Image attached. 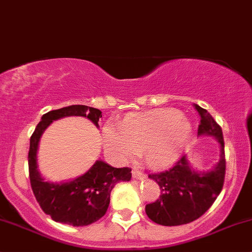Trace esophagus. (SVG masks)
<instances>
[{
	"label": "esophagus",
	"instance_id": "1",
	"mask_svg": "<svg viewBox=\"0 0 252 252\" xmlns=\"http://www.w3.org/2000/svg\"><path fill=\"white\" fill-rule=\"evenodd\" d=\"M131 174H133L134 179H144V178H146V174H145L144 172L140 171V169H138V168H133V171H131Z\"/></svg>",
	"mask_w": 252,
	"mask_h": 252
}]
</instances>
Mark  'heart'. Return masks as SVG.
Returning <instances> with one entry per match:
<instances>
[{
	"label": "heart",
	"instance_id": "1",
	"mask_svg": "<svg viewBox=\"0 0 252 252\" xmlns=\"http://www.w3.org/2000/svg\"><path fill=\"white\" fill-rule=\"evenodd\" d=\"M191 134V126L177 110H155L126 117L122 124L107 122L102 129L107 154L126 161L144 151L150 166L171 164Z\"/></svg>",
	"mask_w": 252,
	"mask_h": 252
}]
</instances>
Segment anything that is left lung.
<instances>
[{
    "label": "left lung",
    "mask_w": 252,
    "mask_h": 252,
    "mask_svg": "<svg viewBox=\"0 0 252 252\" xmlns=\"http://www.w3.org/2000/svg\"><path fill=\"white\" fill-rule=\"evenodd\" d=\"M199 112V134H210L220 144V158L215 168L207 173L191 171L187 157L178 159L172 168L149 174L157 182L161 195L155 202L146 205L145 211L151 220L161 225H182L192 222L213 205L220 194L225 177L224 139L222 128L205 108L195 105Z\"/></svg>",
    "instance_id": "8db88e82"
}]
</instances>
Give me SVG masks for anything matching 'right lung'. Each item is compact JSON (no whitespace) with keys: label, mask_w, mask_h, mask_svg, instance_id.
Wrapping results in <instances>:
<instances>
[{"label":"right lung","mask_w":252,"mask_h":252,"mask_svg":"<svg viewBox=\"0 0 252 252\" xmlns=\"http://www.w3.org/2000/svg\"><path fill=\"white\" fill-rule=\"evenodd\" d=\"M68 116L88 117L98 126L102 112L84 105H72L47 112L35 128L30 138L29 178L35 199L45 213L56 222L83 227L96 222L107 212L111 191L119 182L131 179V168H114L102 161H97L85 174L72 182L52 184L40 177L37 172L36 152L40 138L52 121Z\"/></svg>","instance_id":"1"}]
</instances>
